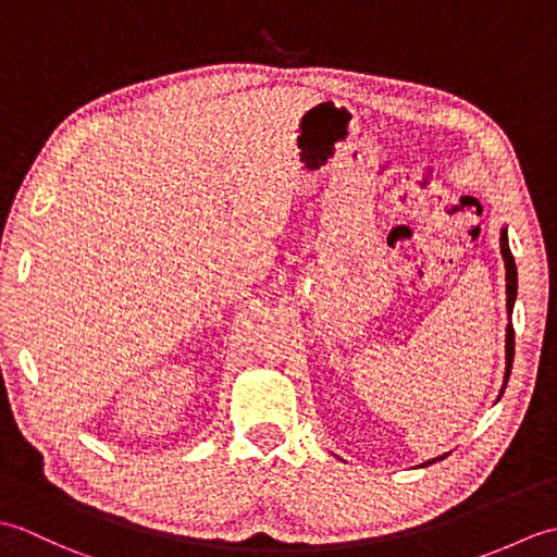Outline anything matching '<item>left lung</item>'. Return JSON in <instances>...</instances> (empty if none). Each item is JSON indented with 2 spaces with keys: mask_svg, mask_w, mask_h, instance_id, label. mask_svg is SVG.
<instances>
[{
  "mask_svg": "<svg viewBox=\"0 0 557 557\" xmlns=\"http://www.w3.org/2000/svg\"><path fill=\"white\" fill-rule=\"evenodd\" d=\"M500 251L505 258V277H507V311L512 315V306H515V297H517V265H515V256L510 251V244H507V232L503 230L500 234ZM512 359H515V327L512 323L507 325V369H505V385L507 377H510L512 371ZM431 465V461H429Z\"/></svg>",
  "mask_w": 557,
  "mask_h": 557,
  "instance_id": "left-lung-1",
  "label": "left lung"
}]
</instances>
